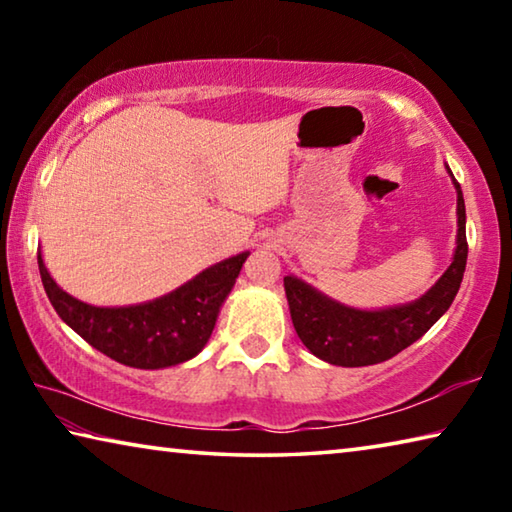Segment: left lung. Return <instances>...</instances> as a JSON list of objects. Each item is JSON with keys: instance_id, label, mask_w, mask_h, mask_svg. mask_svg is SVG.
Segmentation results:
<instances>
[{"instance_id": "left-lung-1", "label": "left lung", "mask_w": 512, "mask_h": 512, "mask_svg": "<svg viewBox=\"0 0 512 512\" xmlns=\"http://www.w3.org/2000/svg\"><path fill=\"white\" fill-rule=\"evenodd\" d=\"M447 173L456 187L458 232L454 257L438 282L418 300L384 309H357L325 296L296 275L284 277L293 327L314 357L343 368L381 363L427 334L429 327L452 307L467 264V239L461 185L449 167Z\"/></svg>"}]
</instances>
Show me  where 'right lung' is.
Masks as SVG:
<instances>
[{
  "label": "right lung",
  "mask_w": 512,
  "mask_h": 512,
  "mask_svg": "<svg viewBox=\"0 0 512 512\" xmlns=\"http://www.w3.org/2000/svg\"><path fill=\"white\" fill-rule=\"evenodd\" d=\"M248 255L246 250L216 262L183 287L128 307H94L69 296L49 275L40 250L38 268L56 314L81 339L124 366L160 370L194 359L205 348Z\"/></svg>",
  "instance_id": "1"
}]
</instances>
